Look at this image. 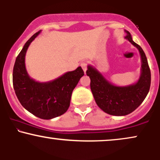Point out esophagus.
Here are the masks:
<instances>
[{
    "instance_id": "1",
    "label": "esophagus",
    "mask_w": 160,
    "mask_h": 160,
    "mask_svg": "<svg viewBox=\"0 0 160 160\" xmlns=\"http://www.w3.org/2000/svg\"><path fill=\"white\" fill-rule=\"evenodd\" d=\"M80 66H81L82 70H83L84 73H86V70H87V63H86V62H82L81 63H80Z\"/></svg>"
}]
</instances>
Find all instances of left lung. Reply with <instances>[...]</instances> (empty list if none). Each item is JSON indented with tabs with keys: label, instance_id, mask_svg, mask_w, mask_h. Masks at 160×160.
<instances>
[{
	"label": "left lung",
	"instance_id": "obj_1",
	"mask_svg": "<svg viewBox=\"0 0 160 160\" xmlns=\"http://www.w3.org/2000/svg\"><path fill=\"white\" fill-rule=\"evenodd\" d=\"M125 37L138 49L141 55V75L135 83L126 86H115L104 78L95 68L88 65L86 75L90 78V88L97 105L110 115L126 116L140 106L150 90L151 75L148 59L141 47L133 41L131 34L125 31Z\"/></svg>",
	"mask_w": 160,
	"mask_h": 160
}]
</instances>
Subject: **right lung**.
I'll use <instances>...</instances> for the list:
<instances>
[{
  "mask_svg": "<svg viewBox=\"0 0 160 160\" xmlns=\"http://www.w3.org/2000/svg\"><path fill=\"white\" fill-rule=\"evenodd\" d=\"M40 32L28 40L18 55L12 71V84L19 102L28 111L40 119L50 120L68 111L72 92L84 72L78 67L52 81L40 82L31 78L25 68V54Z\"/></svg>",
  "mask_w": 160,
  "mask_h": 160,
  "instance_id": "right-lung-1",
  "label": "right lung"
}]
</instances>
